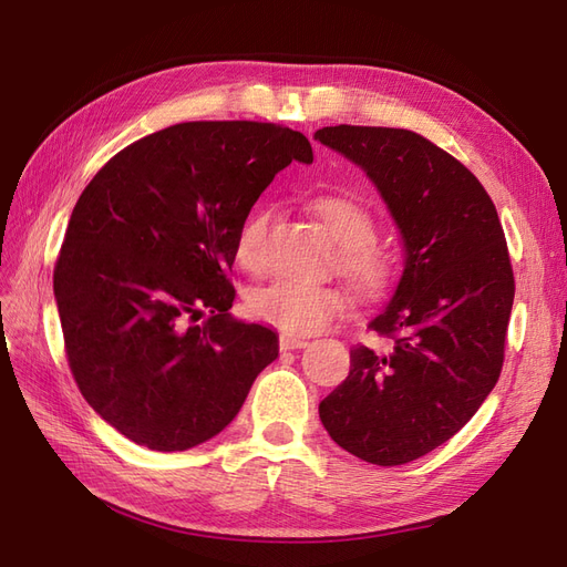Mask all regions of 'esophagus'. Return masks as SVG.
Returning <instances> with one entry per match:
<instances>
[{
	"label": "esophagus",
	"instance_id": "1",
	"mask_svg": "<svg viewBox=\"0 0 567 567\" xmlns=\"http://www.w3.org/2000/svg\"><path fill=\"white\" fill-rule=\"evenodd\" d=\"M279 348L284 352H288V350H302V348H307V340L293 338V336H279Z\"/></svg>",
	"mask_w": 567,
	"mask_h": 567
}]
</instances>
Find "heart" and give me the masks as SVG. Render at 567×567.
<instances>
[{"label":"heart","mask_w":567,"mask_h":567,"mask_svg":"<svg viewBox=\"0 0 567 567\" xmlns=\"http://www.w3.org/2000/svg\"><path fill=\"white\" fill-rule=\"evenodd\" d=\"M312 215L338 244V271L364 300L383 298L398 265L388 246L375 241V217L364 203L346 194H319L310 200ZM271 221L269 208H255L236 234V262L248 271L265 265V244ZM346 290L338 286H307L271 281L248 296L250 315L286 336H312L348 310Z\"/></svg>","instance_id":"1"}]
</instances>
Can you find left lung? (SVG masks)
Listing matches in <instances>:
<instances>
[{"label":"left lung","instance_id":"1","mask_svg":"<svg viewBox=\"0 0 567 567\" xmlns=\"http://www.w3.org/2000/svg\"><path fill=\"white\" fill-rule=\"evenodd\" d=\"M315 140L379 186L406 250L398 290L369 323L392 348H352L319 416L346 452L402 466L456 435L499 381L516 293L506 236L485 186L425 136L336 125Z\"/></svg>","mask_w":567,"mask_h":567}]
</instances>
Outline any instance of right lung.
<instances>
[{
	"mask_svg": "<svg viewBox=\"0 0 567 567\" xmlns=\"http://www.w3.org/2000/svg\"><path fill=\"white\" fill-rule=\"evenodd\" d=\"M312 158L284 125L200 120L130 144L84 186L54 296L73 379L117 433L184 452L234 421L279 357L277 333L229 315L236 234L279 169Z\"/></svg>",
	"mask_w": 567,
	"mask_h": 567,
	"instance_id": "1",
	"label": "right lung"
}]
</instances>
